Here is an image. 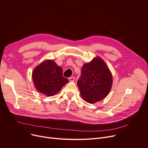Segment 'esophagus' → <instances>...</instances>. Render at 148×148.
<instances>
[{
  "label": "esophagus",
  "mask_w": 148,
  "mask_h": 148,
  "mask_svg": "<svg viewBox=\"0 0 148 148\" xmlns=\"http://www.w3.org/2000/svg\"><path fill=\"white\" fill-rule=\"evenodd\" d=\"M75 78L73 76L70 77L69 78V81H70V82H73V81H75Z\"/></svg>",
  "instance_id": "34e87169"
}]
</instances>
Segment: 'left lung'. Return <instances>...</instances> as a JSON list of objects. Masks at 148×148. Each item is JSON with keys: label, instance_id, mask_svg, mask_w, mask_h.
<instances>
[{"label": "left lung", "instance_id": "8db88e82", "mask_svg": "<svg viewBox=\"0 0 148 148\" xmlns=\"http://www.w3.org/2000/svg\"><path fill=\"white\" fill-rule=\"evenodd\" d=\"M77 85L83 99L94 103L105 98L110 91L112 74L105 63L97 57L82 66Z\"/></svg>", "mask_w": 148, "mask_h": 148}]
</instances>
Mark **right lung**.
I'll list each match as a JSON object with an SVG mask.
<instances>
[{"mask_svg":"<svg viewBox=\"0 0 148 148\" xmlns=\"http://www.w3.org/2000/svg\"><path fill=\"white\" fill-rule=\"evenodd\" d=\"M32 77L36 90L48 96L58 92L69 82L63 76L62 68L53 60H46L38 66L33 71Z\"/></svg>","mask_w":148,"mask_h":148,"instance_id":"right-lung-1","label":"right lung"}]
</instances>
